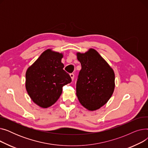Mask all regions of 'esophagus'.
<instances>
[{"instance_id":"esophagus-1","label":"esophagus","mask_w":148,"mask_h":148,"mask_svg":"<svg viewBox=\"0 0 148 148\" xmlns=\"http://www.w3.org/2000/svg\"><path fill=\"white\" fill-rule=\"evenodd\" d=\"M69 75H70V77H71L72 80H73L74 79V74L73 73H71V74H70Z\"/></svg>"}]
</instances>
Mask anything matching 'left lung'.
<instances>
[{
	"label": "left lung",
	"mask_w": 148,
	"mask_h": 148,
	"mask_svg": "<svg viewBox=\"0 0 148 148\" xmlns=\"http://www.w3.org/2000/svg\"><path fill=\"white\" fill-rule=\"evenodd\" d=\"M82 69L76 84V94L88 110H96L112 97L114 89V73L107 62L94 49L77 53Z\"/></svg>",
	"instance_id": "8db88e82"
}]
</instances>
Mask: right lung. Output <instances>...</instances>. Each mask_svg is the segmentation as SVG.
Returning a JSON list of instances; mask_svg holds the SVG:
<instances>
[{
	"label": "right lung",
	"mask_w": 148,
	"mask_h": 148,
	"mask_svg": "<svg viewBox=\"0 0 148 148\" xmlns=\"http://www.w3.org/2000/svg\"><path fill=\"white\" fill-rule=\"evenodd\" d=\"M62 58V53L48 49L27 69L26 90L33 101L42 108L55 103L63 86L71 82V77L63 69Z\"/></svg>",
	"instance_id": "1"
}]
</instances>
